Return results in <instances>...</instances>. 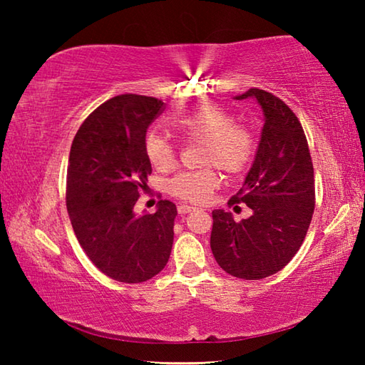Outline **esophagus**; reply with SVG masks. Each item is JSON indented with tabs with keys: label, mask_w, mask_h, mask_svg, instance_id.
Segmentation results:
<instances>
[{
	"label": "esophagus",
	"mask_w": 365,
	"mask_h": 365,
	"mask_svg": "<svg viewBox=\"0 0 365 365\" xmlns=\"http://www.w3.org/2000/svg\"><path fill=\"white\" fill-rule=\"evenodd\" d=\"M178 209V214H188V212H191V211H193V206H187V205H180V206H178L177 207Z\"/></svg>",
	"instance_id": "esophagus-1"
}]
</instances>
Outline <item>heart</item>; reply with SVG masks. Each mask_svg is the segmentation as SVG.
<instances>
[{
  "mask_svg": "<svg viewBox=\"0 0 365 365\" xmlns=\"http://www.w3.org/2000/svg\"><path fill=\"white\" fill-rule=\"evenodd\" d=\"M172 127L185 143H201L200 163L206 168L185 170L170 178L168 191L178 200L201 205L217 190L220 177L217 169L225 174H240L255 158L256 135L245 123L235 122L233 115L211 104H202L172 120ZM145 154L154 169L170 170L175 165V146L158 133L145 138Z\"/></svg>",
  "mask_w": 365,
  "mask_h": 365,
  "instance_id": "heart-1",
  "label": "heart"
}]
</instances>
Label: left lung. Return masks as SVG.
Listing matches in <instances>:
<instances>
[{"label":"left lung","mask_w":365,"mask_h":365,"mask_svg":"<svg viewBox=\"0 0 365 365\" xmlns=\"http://www.w3.org/2000/svg\"><path fill=\"white\" fill-rule=\"evenodd\" d=\"M256 98L264 110L257 154L243 187L228 207L245 202L252 214L235 220L212 211L211 250L227 274L245 280L274 275L299 251L316 207L314 168L298 117L280 98L250 88L237 100Z\"/></svg>","instance_id":"1"}]
</instances>
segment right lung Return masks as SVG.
<instances>
[{
    "mask_svg": "<svg viewBox=\"0 0 365 365\" xmlns=\"http://www.w3.org/2000/svg\"><path fill=\"white\" fill-rule=\"evenodd\" d=\"M164 108L151 96L110 98L86 117L71 146L66 205L72 228L90 261L122 283L158 275L174 243V202L160 200L154 214H133L151 174L146 130Z\"/></svg>",
    "mask_w": 365,
    "mask_h": 365,
    "instance_id": "obj_1",
    "label": "right lung"
}]
</instances>
